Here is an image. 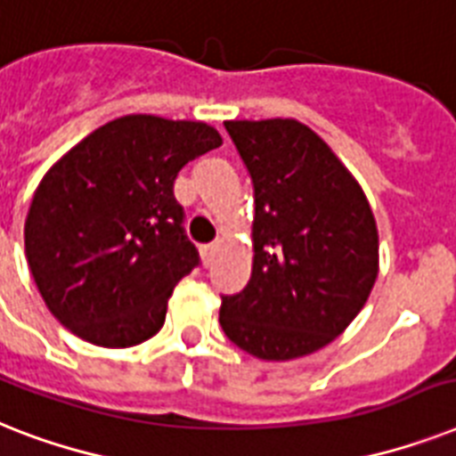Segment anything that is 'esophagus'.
<instances>
[{
	"mask_svg": "<svg viewBox=\"0 0 456 456\" xmlns=\"http://www.w3.org/2000/svg\"><path fill=\"white\" fill-rule=\"evenodd\" d=\"M216 253H217V243H206V246H201V257L206 265H210V262H213Z\"/></svg>",
	"mask_w": 456,
	"mask_h": 456,
	"instance_id": "1",
	"label": "esophagus"
}]
</instances>
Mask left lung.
<instances>
[{"mask_svg":"<svg viewBox=\"0 0 456 456\" xmlns=\"http://www.w3.org/2000/svg\"><path fill=\"white\" fill-rule=\"evenodd\" d=\"M255 190L253 273L222 295L220 325L239 349L290 361L330 344L375 286L370 203L312 128L295 119L224 121Z\"/></svg>","mask_w":456,"mask_h":456,"instance_id":"8db88e82","label":"left lung"}]
</instances>
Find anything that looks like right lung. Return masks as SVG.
Masks as SVG:
<instances>
[{"instance_id":"1","label":"right lung","mask_w":456,"mask_h":456,"mask_svg":"<svg viewBox=\"0 0 456 456\" xmlns=\"http://www.w3.org/2000/svg\"><path fill=\"white\" fill-rule=\"evenodd\" d=\"M220 144L201 121L131 114L48 170L25 220V255L48 312L68 330L110 349L161 330L173 288L201 265L173 184Z\"/></svg>"}]
</instances>
